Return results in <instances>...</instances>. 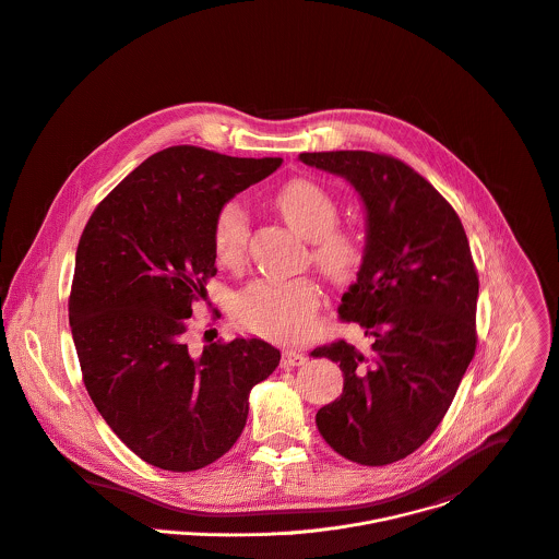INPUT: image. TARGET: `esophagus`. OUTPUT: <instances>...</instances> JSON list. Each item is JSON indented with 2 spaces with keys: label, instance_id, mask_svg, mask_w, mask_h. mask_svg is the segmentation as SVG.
Returning <instances> with one entry per match:
<instances>
[{
  "label": "esophagus",
  "instance_id": "34e87169",
  "mask_svg": "<svg viewBox=\"0 0 559 559\" xmlns=\"http://www.w3.org/2000/svg\"><path fill=\"white\" fill-rule=\"evenodd\" d=\"M307 362V356L302 352L296 349H283V358H281V367H300Z\"/></svg>",
  "mask_w": 559,
  "mask_h": 559
}]
</instances>
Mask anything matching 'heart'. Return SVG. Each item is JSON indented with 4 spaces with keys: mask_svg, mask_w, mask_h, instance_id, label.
I'll return each mask as SVG.
<instances>
[{
    "mask_svg": "<svg viewBox=\"0 0 559 559\" xmlns=\"http://www.w3.org/2000/svg\"><path fill=\"white\" fill-rule=\"evenodd\" d=\"M276 207L302 237L313 241V263L333 283L352 281L365 261V241L352 228L335 226L338 205L335 197L311 179H294L276 192ZM248 214L230 201L221 207L214 223V250L223 265L241 263L248 246ZM320 305L316 283L300 278L294 283L257 281L237 298V320L252 333L296 341L313 326Z\"/></svg>",
    "mask_w": 559,
    "mask_h": 559,
    "instance_id": "1",
    "label": "heart"
}]
</instances>
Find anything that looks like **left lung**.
Returning a JSON list of instances; mask_svg holds the SVG:
<instances>
[{
  "label": "left lung",
  "mask_w": 559,
  "mask_h": 559,
  "mask_svg": "<svg viewBox=\"0 0 559 559\" xmlns=\"http://www.w3.org/2000/svg\"><path fill=\"white\" fill-rule=\"evenodd\" d=\"M343 177L365 210V261L338 316L371 338L316 347L343 371V393L316 424L343 457L382 466L424 445L475 354L479 281L453 207L411 166L369 151L300 153Z\"/></svg>",
  "instance_id": "left-lung-1"
}]
</instances>
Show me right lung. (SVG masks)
Wrapping results in <instances>:
<instances>
[{"label": "right lung", "instance_id": "obj_1", "mask_svg": "<svg viewBox=\"0 0 559 559\" xmlns=\"http://www.w3.org/2000/svg\"><path fill=\"white\" fill-rule=\"evenodd\" d=\"M281 162L164 148L114 188L82 233L69 322L84 384L114 435L157 468L216 462L246 426L252 386L278 367L281 352L263 338L192 354L186 331L218 272L221 207Z\"/></svg>", "mask_w": 559, "mask_h": 559}]
</instances>
